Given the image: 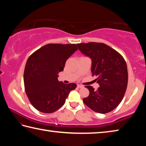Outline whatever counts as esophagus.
I'll use <instances>...</instances> for the list:
<instances>
[{
	"label": "esophagus",
	"mask_w": 146,
	"mask_h": 146,
	"mask_svg": "<svg viewBox=\"0 0 146 146\" xmlns=\"http://www.w3.org/2000/svg\"><path fill=\"white\" fill-rule=\"evenodd\" d=\"M77 86H78V88H83V85H77Z\"/></svg>",
	"instance_id": "34e87169"
}]
</instances>
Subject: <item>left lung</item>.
Listing matches in <instances>:
<instances>
[{
  "label": "left lung",
  "instance_id": "left-lung-1",
  "mask_svg": "<svg viewBox=\"0 0 146 146\" xmlns=\"http://www.w3.org/2000/svg\"><path fill=\"white\" fill-rule=\"evenodd\" d=\"M79 50L92 60V73L99 85L97 90L86 86L90 94L83 99L86 106L99 113H106L117 107L126 92L128 74L124 58L103 43L77 44Z\"/></svg>",
  "mask_w": 146,
  "mask_h": 146
}]
</instances>
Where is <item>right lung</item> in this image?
<instances>
[{
    "mask_svg": "<svg viewBox=\"0 0 146 146\" xmlns=\"http://www.w3.org/2000/svg\"><path fill=\"white\" fill-rule=\"evenodd\" d=\"M78 50L76 44L49 43L36 50L27 61L24 74L25 90L32 105L41 112L50 113L65 103L75 83L58 80L66 61Z\"/></svg>",
    "mask_w": 146,
    "mask_h": 146,
    "instance_id": "1",
    "label": "right lung"
}]
</instances>
